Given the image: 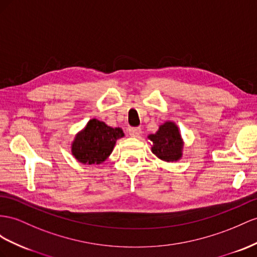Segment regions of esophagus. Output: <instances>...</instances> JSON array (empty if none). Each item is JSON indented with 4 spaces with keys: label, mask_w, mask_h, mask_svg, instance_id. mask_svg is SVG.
Masks as SVG:
<instances>
[{
    "label": "esophagus",
    "mask_w": 257,
    "mask_h": 257,
    "mask_svg": "<svg viewBox=\"0 0 257 257\" xmlns=\"http://www.w3.org/2000/svg\"><path fill=\"white\" fill-rule=\"evenodd\" d=\"M129 135L131 137H139L141 135V128H139V127H130L129 128Z\"/></svg>",
    "instance_id": "1"
}]
</instances>
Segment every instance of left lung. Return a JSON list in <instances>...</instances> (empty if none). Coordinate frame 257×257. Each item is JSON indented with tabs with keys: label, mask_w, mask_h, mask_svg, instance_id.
<instances>
[{
	"label": "left lung",
	"mask_w": 257,
	"mask_h": 257,
	"mask_svg": "<svg viewBox=\"0 0 257 257\" xmlns=\"http://www.w3.org/2000/svg\"><path fill=\"white\" fill-rule=\"evenodd\" d=\"M153 142L152 152L166 162L178 161L181 157L182 141L179 130L174 122H165L156 134L149 136Z\"/></svg>",
	"instance_id": "left-lung-1"
}]
</instances>
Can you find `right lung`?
Instances as JSON below:
<instances>
[{"instance_id": "add662e5", "label": "right lung", "mask_w": 257, "mask_h": 257, "mask_svg": "<svg viewBox=\"0 0 257 257\" xmlns=\"http://www.w3.org/2000/svg\"><path fill=\"white\" fill-rule=\"evenodd\" d=\"M123 137L120 128H111L97 119H91L76 136L72 154L82 164H100L109 156L116 140Z\"/></svg>"}]
</instances>
